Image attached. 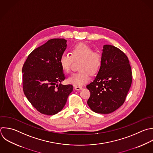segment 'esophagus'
<instances>
[{
	"instance_id": "34e87169",
	"label": "esophagus",
	"mask_w": 153,
	"mask_h": 153,
	"mask_svg": "<svg viewBox=\"0 0 153 153\" xmlns=\"http://www.w3.org/2000/svg\"><path fill=\"white\" fill-rule=\"evenodd\" d=\"M74 88L76 90H80L82 89V87H79V86H74Z\"/></svg>"
}]
</instances>
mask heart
<instances>
[{"mask_svg": "<svg viewBox=\"0 0 153 153\" xmlns=\"http://www.w3.org/2000/svg\"><path fill=\"white\" fill-rule=\"evenodd\" d=\"M71 54L63 53L60 57L59 63L62 69L69 73L74 60L81 61L79 65L81 71L74 74L68 79L69 84L81 87L90 81L91 74L94 75L98 72L102 64V57L99 53L93 52L90 46L83 43L75 45L71 50Z\"/></svg>", "mask_w": 153, "mask_h": 153, "instance_id": "b5f03b06", "label": "heart"}]
</instances>
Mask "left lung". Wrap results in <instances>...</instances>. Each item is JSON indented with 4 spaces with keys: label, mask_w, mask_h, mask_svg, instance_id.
Wrapping results in <instances>:
<instances>
[{
    "label": "left lung",
    "mask_w": 153,
    "mask_h": 153,
    "mask_svg": "<svg viewBox=\"0 0 153 153\" xmlns=\"http://www.w3.org/2000/svg\"><path fill=\"white\" fill-rule=\"evenodd\" d=\"M131 81L126 55L113 45H103L100 68L94 80L87 85L90 92L88 105L99 114L115 111L124 102Z\"/></svg>",
    "instance_id": "left-lung-1"
}]
</instances>
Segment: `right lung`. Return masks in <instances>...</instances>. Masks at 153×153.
<instances>
[{
  "mask_svg": "<svg viewBox=\"0 0 153 153\" xmlns=\"http://www.w3.org/2000/svg\"><path fill=\"white\" fill-rule=\"evenodd\" d=\"M66 42L65 39L48 41L35 49L23 65L24 93L32 106L41 114L48 115L57 114L63 108L73 90L72 85L61 84L65 76L59 59L66 49Z\"/></svg>",
  "mask_w": 153,
  "mask_h": 153,
  "instance_id": "1",
  "label": "right lung"
}]
</instances>
